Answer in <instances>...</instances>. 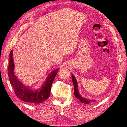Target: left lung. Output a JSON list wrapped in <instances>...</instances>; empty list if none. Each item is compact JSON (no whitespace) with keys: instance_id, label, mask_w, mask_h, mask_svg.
Listing matches in <instances>:
<instances>
[{"instance_id":"left-lung-1","label":"left lung","mask_w":127,"mask_h":127,"mask_svg":"<svg viewBox=\"0 0 127 127\" xmlns=\"http://www.w3.org/2000/svg\"><path fill=\"white\" fill-rule=\"evenodd\" d=\"M71 78H72V81H73V85H74V95L77 98L79 99L80 101L81 102L84 104H89L90 102H93L95 101L94 99H89L87 98H85L84 97H83L82 96L80 95V94L78 92V84L76 78L74 77V76L73 74H71Z\"/></svg>"}]
</instances>
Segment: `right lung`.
<instances>
[{"mask_svg": "<svg viewBox=\"0 0 127 127\" xmlns=\"http://www.w3.org/2000/svg\"><path fill=\"white\" fill-rule=\"evenodd\" d=\"M9 64L8 66V76L10 83L13 87L16 95L21 100L33 104H39L44 102L50 95L51 87L59 68L56 69L48 75L43 86L37 90H32L17 79L14 74L13 51L9 54Z\"/></svg>", "mask_w": 127, "mask_h": 127, "instance_id": "add662e5", "label": "right lung"}]
</instances>
